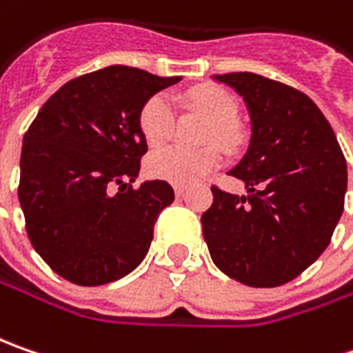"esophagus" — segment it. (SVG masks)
<instances>
[{"mask_svg": "<svg viewBox=\"0 0 353 353\" xmlns=\"http://www.w3.org/2000/svg\"><path fill=\"white\" fill-rule=\"evenodd\" d=\"M184 192H186V186H183V184H176V186H174V194L179 198L184 196Z\"/></svg>", "mask_w": 353, "mask_h": 353, "instance_id": "34e87169", "label": "esophagus"}]
</instances>
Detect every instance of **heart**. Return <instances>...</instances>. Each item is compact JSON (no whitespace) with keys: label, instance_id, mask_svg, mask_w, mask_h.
<instances>
[{"label":"heart","instance_id":"b5f03b06","mask_svg":"<svg viewBox=\"0 0 353 353\" xmlns=\"http://www.w3.org/2000/svg\"><path fill=\"white\" fill-rule=\"evenodd\" d=\"M188 102L202 116L212 121L208 141L230 143L234 139L232 121L237 116L236 98L218 88L206 86L188 94ZM139 131L145 143L151 149H161L170 141L176 123V112L165 94H155L139 110ZM224 157L218 149L204 151H184V149H161L147 159V172L157 181H167L170 184H194L212 170L222 165Z\"/></svg>","mask_w":353,"mask_h":353}]
</instances>
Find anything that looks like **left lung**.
<instances>
[{
    "label": "left lung",
    "instance_id": "left-lung-1",
    "mask_svg": "<svg viewBox=\"0 0 353 353\" xmlns=\"http://www.w3.org/2000/svg\"><path fill=\"white\" fill-rule=\"evenodd\" d=\"M214 78L236 90L250 110V149L230 174L251 194L212 186L202 234L228 277L248 287H279L328 248L344 212L346 159L306 94L253 72Z\"/></svg>",
    "mask_w": 353,
    "mask_h": 353
}]
</instances>
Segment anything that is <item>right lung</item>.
Masks as SVG:
<instances>
[{"instance_id":"right-lung-1","label":"right lung","mask_w":353,"mask_h":353,"mask_svg":"<svg viewBox=\"0 0 353 353\" xmlns=\"http://www.w3.org/2000/svg\"><path fill=\"white\" fill-rule=\"evenodd\" d=\"M179 80L105 66L57 90L27 129L19 179L27 236L66 281L98 287L145 259L174 190L165 181L133 188L147 153L137 119L143 103Z\"/></svg>"}]
</instances>
